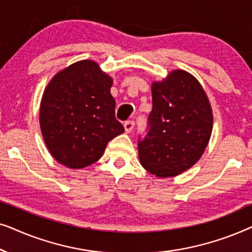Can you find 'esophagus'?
<instances>
[{
    "mask_svg": "<svg viewBox=\"0 0 252 252\" xmlns=\"http://www.w3.org/2000/svg\"><path fill=\"white\" fill-rule=\"evenodd\" d=\"M134 125H135V123H134L133 120H127V122H125V124H124V127H125L126 132L129 133L133 130Z\"/></svg>",
    "mask_w": 252,
    "mask_h": 252,
    "instance_id": "esophagus-1",
    "label": "esophagus"
}]
</instances>
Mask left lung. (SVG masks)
Listing matches in <instances>:
<instances>
[{
    "mask_svg": "<svg viewBox=\"0 0 252 252\" xmlns=\"http://www.w3.org/2000/svg\"><path fill=\"white\" fill-rule=\"evenodd\" d=\"M147 133L139 136L142 166L159 178L174 177L197 161L208 146L213 117L199 82L182 70L153 84Z\"/></svg>",
    "mask_w": 252,
    "mask_h": 252,
    "instance_id": "8db88e82",
    "label": "left lung"
}]
</instances>
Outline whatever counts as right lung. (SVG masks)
I'll return each mask as SVG.
<instances>
[{"instance_id":"1","label":"right lung","mask_w":252,"mask_h":252,"mask_svg":"<svg viewBox=\"0 0 252 252\" xmlns=\"http://www.w3.org/2000/svg\"><path fill=\"white\" fill-rule=\"evenodd\" d=\"M112 79L93 61L61 71L43 93L40 126L44 142L57 161L82 168L97 161L106 144L125 132L116 119Z\"/></svg>"}]
</instances>
